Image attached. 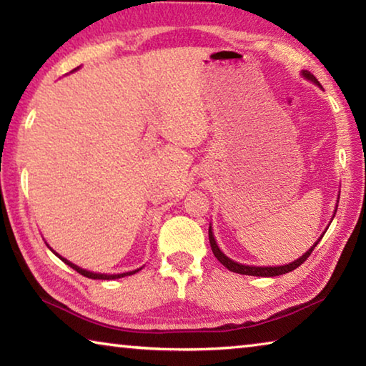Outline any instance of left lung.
Returning <instances> with one entry per match:
<instances>
[{
	"label": "left lung",
	"instance_id": "left-lung-1",
	"mask_svg": "<svg viewBox=\"0 0 366 366\" xmlns=\"http://www.w3.org/2000/svg\"><path fill=\"white\" fill-rule=\"evenodd\" d=\"M303 76H305L308 80H312V82H315L317 85H320V82H318V79L313 76V74H310L308 71H303L302 72ZM336 214V213H334ZM208 237H209V245H212V250H213V253H214V257L219 259V263L222 264V266H226V268L229 269V271H232V272H239V274H249V276H263V277H271V276H280V274H286V272H290V271H294L295 268H299V266L305 262V259L310 257V253L313 252V249L315 247H317V244L320 242V239H318V242L315 244L312 249H310L305 255H302L299 259H295V262H292V263H289V264H284V266H249V264H240V263H235V262H232L231 258H227L224 253H222L219 249H218V245H216V240H214V237H213V232H212V226H209V229H208Z\"/></svg>",
	"mask_w": 366,
	"mask_h": 366
}]
</instances>
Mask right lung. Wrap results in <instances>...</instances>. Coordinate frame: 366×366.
Masks as SVG:
<instances>
[{"label":"right lung","instance_id":"add662e5","mask_svg":"<svg viewBox=\"0 0 366 366\" xmlns=\"http://www.w3.org/2000/svg\"><path fill=\"white\" fill-rule=\"evenodd\" d=\"M56 253V252H54ZM58 255V253H56ZM59 257V255H58ZM61 259H63V262L66 263V264H69L72 269H76L79 274H82V276H85V277H90V280H117V277H124V276H131V274H134V272H137L139 269H135V271H131V272H122V274H100V272H90V271H85V269H82V268H79V266H76V264H72L71 262H67L66 258H63V257H59Z\"/></svg>","mask_w":366,"mask_h":366}]
</instances>
